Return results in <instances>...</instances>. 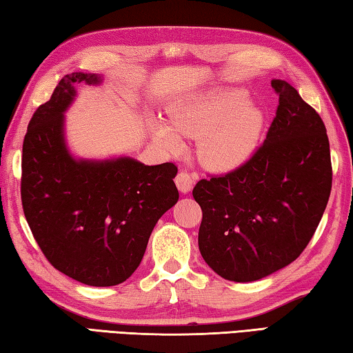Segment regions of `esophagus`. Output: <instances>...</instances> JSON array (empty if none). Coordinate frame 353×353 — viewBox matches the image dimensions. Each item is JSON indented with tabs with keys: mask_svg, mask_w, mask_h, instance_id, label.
<instances>
[{
	"mask_svg": "<svg viewBox=\"0 0 353 353\" xmlns=\"http://www.w3.org/2000/svg\"><path fill=\"white\" fill-rule=\"evenodd\" d=\"M176 185H177V188H179V191H181V193L187 194V193H190L191 188H193L194 177L188 174L187 171H181L176 176Z\"/></svg>",
	"mask_w": 353,
	"mask_h": 353,
	"instance_id": "obj_1",
	"label": "esophagus"
}]
</instances>
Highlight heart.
I'll use <instances>...</instances> for the list:
<instances>
[{
  "mask_svg": "<svg viewBox=\"0 0 353 353\" xmlns=\"http://www.w3.org/2000/svg\"><path fill=\"white\" fill-rule=\"evenodd\" d=\"M168 124L154 119V140L168 152L183 148L181 137L199 139L198 159L207 170L229 172L252 157L263 129V112L240 90H218L179 101Z\"/></svg>",
  "mask_w": 353,
  "mask_h": 353,
  "instance_id": "b5f03b06",
  "label": "heart"
}]
</instances>
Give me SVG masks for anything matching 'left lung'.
<instances>
[{
	"instance_id": "obj_1",
	"label": "left lung",
	"mask_w": 353,
	"mask_h": 353,
	"mask_svg": "<svg viewBox=\"0 0 353 353\" xmlns=\"http://www.w3.org/2000/svg\"><path fill=\"white\" fill-rule=\"evenodd\" d=\"M276 118L252 159L223 177L202 179L193 198L202 208L199 250L232 282H255L294 261L312 240L332 190L324 123L286 81Z\"/></svg>"
}]
</instances>
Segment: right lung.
Wrapping results in <instances>:
<instances>
[{
	"instance_id": "obj_1",
	"label": "right lung",
	"mask_w": 353,
	"mask_h": 353,
	"mask_svg": "<svg viewBox=\"0 0 353 353\" xmlns=\"http://www.w3.org/2000/svg\"><path fill=\"white\" fill-rule=\"evenodd\" d=\"M103 82V74L81 71L62 77L35 110L21 159V202L35 241L56 270L90 286L132 276L157 221L179 199L176 165L71 152L65 113L77 85Z\"/></svg>"
}]
</instances>
